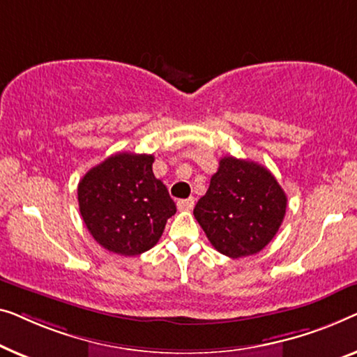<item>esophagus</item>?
Here are the masks:
<instances>
[{
	"mask_svg": "<svg viewBox=\"0 0 357 357\" xmlns=\"http://www.w3.org/2000/svg\"><path fill=\"white\" fill-rule=\"evenodd\" d=\"M194 208V199L189 197V199H183V200H178V210L181 212H189V210Z\"/></svg>",
	"mask_w": 357,
	"mask_h": 357,
	"instance_id": "1",
	"label": "esophagus"
}]
</instances>
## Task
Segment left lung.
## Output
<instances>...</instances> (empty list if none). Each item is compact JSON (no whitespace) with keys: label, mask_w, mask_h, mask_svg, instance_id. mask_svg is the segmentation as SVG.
Returning a JSON list of instances; mask_svg holds the SVG:
<instances>
[{"label":"left lung","mask_w":357,"mask_h":357,"mask_svg":"<svg viewBox=\"0 0 357 357\" xmlns=\"http://www.w3.org/2000/svg\"><path fill=\"white\" fill-rule=\"evenodd\" d=\"M286 202L284 190L267 168L223 157L194 217L220 254L241 259L260 252L275 238Z\"/></svg>","instance_id":"8db88e82"}]
</instances>
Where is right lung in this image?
<instances>
[{
  "instance_id": "add662e5",
  "label": "right lung",
  "mask_w": 357,
  "mask_h": 357,
  "mask_svg": "<svg viewBox=\"0 0 357 357\" xmlns=\"http://www.w3.org/2000/svg\"><path fill=\"white\" fill-rule=\"evenodd\" d=\"M153 160V155L119 152L79 181L85 227L109 252L132 257L152 249L176 213L167 185L155 178Z\"/></svg>"
}]
</instances>
